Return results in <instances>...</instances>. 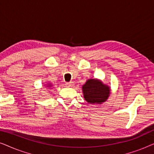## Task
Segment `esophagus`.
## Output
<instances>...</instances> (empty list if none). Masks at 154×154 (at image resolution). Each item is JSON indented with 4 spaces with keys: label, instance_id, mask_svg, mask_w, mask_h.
Returning <instances> with one entry per match:
<instances>
[{
    "label": "esophagus",
    "instance_id": "1",
    "mask_svg": "<svg viewBox=\"0 0 154 154\" xmlns=\"http://www.w3.org/2000/svg\"><path fill=\"white\" fill-rule=\"evenodd\" d=\"M73 85H74V83H73V82H68V83H66V85L67 87H73Z\"/></svg>",
    "mask_w": 154,
    "mask_h": 154
}]
</instances>
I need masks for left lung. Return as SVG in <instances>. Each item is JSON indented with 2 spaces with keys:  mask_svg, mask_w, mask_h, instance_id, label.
<instances>
[{
  "mask_svg": "<svg viewBox=\"0 0 154 154\" xmlns=\"http://www.w3.org/2000/svg\"><path fill=\"white\" fill-rule=\"evenodd\" d=\"M85 100L90 104H101L108 99L110 90L108 86L96 79H90L83 85Z\"/></svg>",
  "mask_w": 154,
  "mask_h": 154,
  "instance_id": "1",
  "label": "left lung"
}]
</instances>
